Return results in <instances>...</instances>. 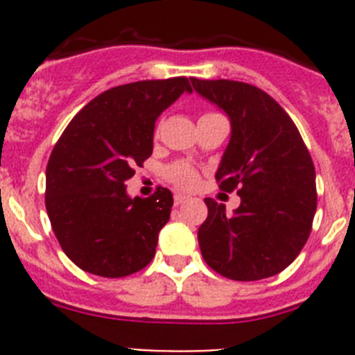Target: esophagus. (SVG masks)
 Returning <instances> with one entry per match:
<instances>
[{
  "label": "esophagus",
  "instance_id": "34e87169",
  "mask_svg": "<svg viewBox=\"0 0 355 355\" xmlns=\"http://www.w3.org/2000/svg\"><path fill=\"white\" fill-rule=\"evenodd\" d=\"M187 200H188V197L181 196V193H178V196H174V205H175V206L184 205V202H187Z\"/></svg>",
  "mask_w": 355,
  "mask_h": 355
}]
</instances>
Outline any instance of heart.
I'll return each mask as SVG.
<instances>
[{
    "label": "heart",
    "instance_id": "obj_1",
    "mask_svg": "<svg viewBox=\"0 0 355 355\" xmlns=\"http://www.w3.org/2000/svg\"><path fill=\"white\" fill-rule=\"evenodd\" d=\"M167 178L181 188H192L197 183V172L188 163H175L167 168Z\"/></svg>",
    "mask_w": 355,
    "mask_h": 355
}]
</instances>
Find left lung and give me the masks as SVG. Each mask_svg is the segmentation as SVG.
<instances>
[{"mask_svg": "<svg viewBox=\"0 0 355 355\" xmlns=\"http://www.w3.org/2000/svg\"><path fill=\"white\" fill-rule=\"evenodd\" d=\"M196 92L231 121V140L215 180L222 192L238 190L233 215L206 197L199 227L202 258L233 281H259L291 265L311 233L316 180L311 155L290 115L261 89L243 81L197 80Z\"/></svg>", "mask_w": 355, "mask_h": 355, "instance_id": "1", "label": "left lung"}]
</instances>
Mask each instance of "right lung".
<instances>
[{
  "label": "right lung",
  "mask_w": 355,
  "mask_h": 355,
  "mask_svg": "<svg viewBox=\"0 0 355 355\" xmlns=\"http://www.w3.org/2000/svg\"><path fill=\"white\" fill-rule=\"evenodd\" d=\"M183 92L184 76L119 85L74 115L46 168V209L62 250L81 270L126 277L155 258L158 233L171 218V190L147 199L126 183L153 155L155 122Z\"/></svg>",
  "instance_id": "1"
}]
</instances>
